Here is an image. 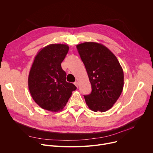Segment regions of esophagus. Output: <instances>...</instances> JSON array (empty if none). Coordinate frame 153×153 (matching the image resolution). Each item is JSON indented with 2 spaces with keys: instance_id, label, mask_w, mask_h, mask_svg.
Returning <instances> with one entry per match:
<instances>
[{
  "instance_id": "obj_1",
  "label": "esophagus",
  "mask_w": 153,
  "mask_h": 153,
  "mask_svg": "<svg viewBox=\"0 0 153 153\" xmlns=\"http://www.w3.org/2000/svg\"><path fill=\"white\" fill-rule=\"evenodd\" d=\"M74 85H76V86L77 87V88H78V86H79V83H78V82H74Z\"/></svg>"
}]
</instances>
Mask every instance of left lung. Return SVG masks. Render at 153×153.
Returning a JSON list of instances; mask_svg holds the SVG:
<instances>
[{"mask_svg":"<svg viewBox=\"0 0 153 153\" xmlns=\"http://www.w3.org/2000/svg\"><path fill=\"white\" fill-rule=\"evenodd\" d=\"M91 85L90 94L84 96L93 111L110 110L120 97L124 74L116 56L101 43L84 42L76 46Z\"/></svg>","mask_w":153,"mask_h":153,"instance_id":"1","label":"left lung"}]
</instances>
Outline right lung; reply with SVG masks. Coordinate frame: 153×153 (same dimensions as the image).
<instances>
[{"instance_id": "right-lung-1", "label": "right lung", "mask_w": 153, "mask_h": 153, "mask_svg": "<svg viewBox=\"0 0 153 153\" xmlns=\"http://www.w3.org/2000/svg\"><path fill=\"white\" fill-rule=\"evenodd\" d=\"M69 50L65 44H50L36 56L28 76V88L34 102L42 108L56 112L66 105L76 86L66 81L61 67Z\"/></svg>"}]
</instances>
